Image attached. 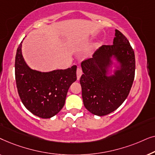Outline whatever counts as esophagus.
I'll return each mask as SVG.
<instances>
[{
  "label": "esophagus",
  "mask_w": 155,
  "mask_h": 155,
  "mask_svg": "<svg viewBox=\"0 0 155 155\" xmlns=\"http://www.w3.org/2000/svg\"><path fill=\"white\" fill-rule=\"evenodd\" d=\"M76 73H77V79L80 80V77H81V75L82 74V69L80 68H78L77 72H76Z\"/></svg>",
  "instance_id": "1"
}]
</instances>
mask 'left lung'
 <instances>
[{"label": "left lung", "instance_id": "1", "mask_svg": "<svg viewBox=\"0 0 155 155\" xmlns=\"http://www.w3.org/2000/svg\"><path fill=\"white\" fill-rule=\"evenodd\" d=\"M111 58L119 65L114 75L108 76ZM81 67L83 74L80 82L84 107L99 116L117 109L128 97L135 78V54L127 38L116 29L113 44L101 46L92 58L82 61Z\"/></svg>", "mask_w": 155, "mask_h": 155}]
</instances>
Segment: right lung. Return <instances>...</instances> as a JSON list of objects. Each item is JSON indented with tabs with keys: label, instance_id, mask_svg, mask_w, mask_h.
<instances>
[{
	"label": "right lung",
	"instance_id": "1",
	"mask_svg": "<svg viewBox=\"0 0 155 155\" xmlns=\"http://www.w3.org/2000/svg\"><path fill=\"white\" fill-rule=\"evenodd\" d=\"M22 43L17 49L15 63L19 96L26 109L34 115L42 118H51L65 104L70 86L77 80V66L50 72L32 70L22 56Z\"/></svg>",
	"mask_w": 155,
	"mask_h": 155
}]
</instances>
